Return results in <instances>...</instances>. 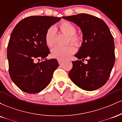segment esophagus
Returning a JSON list of instances; mask_svg holds the SVG:
<instances>
[{"label":"esophagus","instance_id":"obj_1","mask_svg":"<svg viewBox=\"0 0 122 122\" xmlns=\"http://www.w3.org/2000/svg\"><path fill=\"white\" fill-rule=\"evenodd\" d=\"M64 62H65V61H64V60H58V62H59V64H60V65L62 64Z\"/></svg>","mask_w":122,"mask_h":122}]
</instances>
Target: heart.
<instances>
[{
    "instance_id": "1",
    "label": "heart",
    "mask_w": 122,
    "mask_h": 122,
    "mask_svg": "<svg viewBox=\"0 0 122 122\" xmlns=\"http://www.w3.org/2000/svg\"><path fill=\"white\" fill-rule=\"evenodd\" d=\"M58 28L61 32L69 36V41L75 45L79 46L81 44L82 37L76 34V27L68 21H62L58 25ZM46 45L51 47L55 43V31L50 28L47 31L45 37ZM75 48L72 45H68L64 47L56 46L51 50V56L59 60H65L69 57L75 52Z\"/></svg>"
}]
</instances>
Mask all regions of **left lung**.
<instances>
[{
  "instance_id": "left-lung-1",
  "label": "left lung",
  "mask_w": 122,
  "mask_h": 122,
  "mask_svg": "<svg viewBox=\"0 0 122 122\" xmlns=\"http://www.w3.org/2000/svg\"><path fill=\"white\" fill-rule=\"evenodd\" d=\"M62 18L80 27L83 36L81 46L75 55L79 60L72 61L70 79L84 90L99 89L108 80L115 59L114 38L110 29L102 19L87 14Z\"/></svg>"
}]
</instances>
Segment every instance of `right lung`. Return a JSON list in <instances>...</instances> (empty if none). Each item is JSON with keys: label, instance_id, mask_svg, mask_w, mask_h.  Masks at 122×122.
Returning <instances> with one entry per match:
<instances>
[{"label": "right lung", "instance_id": "right-lung-1", "mask_svg": "<svg viewBox=\"0 0 122 122\" xmlns=\"http://www.w3.org/2000/svg\"><path fill=\"white\" fill-rule=\"evenodd\" d=\"M60 19L29 16L20 21L12 31L7 46L8 71L12 81L22 91L32 94L42 91L59 66L56 59L45 58L50 52L45 37L50 26ZM40 59L41 61L37 63Z\"/></svg>", "mask_w": 122, "mask_h": 122}]
</instances>
